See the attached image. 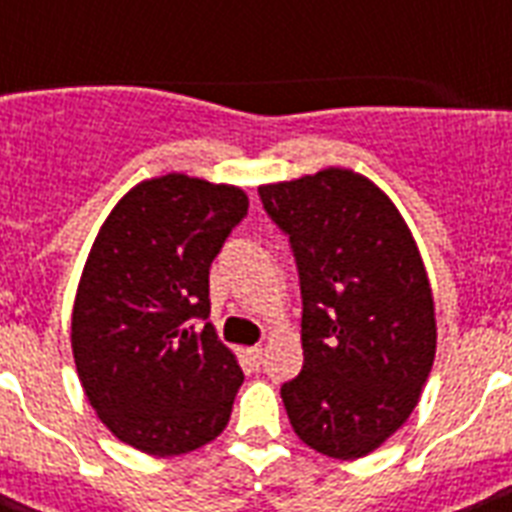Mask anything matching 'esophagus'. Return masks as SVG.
I'll return each instance as SVG.
<instances>
[{
	"label": "esophagus",
	"mask_w": 512,
	"mask_h": 512,
	"mask_svg": "<svg viewBox=\"0 0 512 512\" xmlns=\"http://www.w3.org/2000/svg\"><path fill=\"white\" fill-rule=\"evenodd\" d=\"M244 356H247L249 366H260V361H263V348H260V345H255V348H247L244 350Z\"/></svg>",
	"instance_id": "esophagus-1"
}]
</instances>
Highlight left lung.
Wrapping results in <instances>:
<instances>
[{"mask_svg":"<svg viewBox=\"0 0 512 512\" xmlns=\"http://www.w3.org/2000/svg\"><path fill=\"white\" fill-rule=\"evenodd\" d=\"M289 236L303 295V372L281 385L300 441L356 460L396 433L436 356L420 249L393 201L340 167L257 188Z\"/></svg>","mask_w":512,"mask_h":512,"instance_id":"obj_1","label":"left lung"}]
</instances>
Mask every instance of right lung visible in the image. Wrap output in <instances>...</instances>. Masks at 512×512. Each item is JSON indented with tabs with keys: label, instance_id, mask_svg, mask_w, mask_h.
Returning a JSON list of instances; mask_svg holds the SVG:
<instances>
[{
	"label": "right lung",
	"instance_id": "right-lung-1",
	"mask_svg": "<svg viewBox=\"0 0 512 512\" xmlns=\"http://www.w3.org/2000/svg\"><path fill=\"white\" fill-rule=\"evenodd\" d=\"M247 209L241 188L172 172L135 185L92 244L76 372L103 425L140 452H193L231 420L244 372L207 321L209 265Z\"/></svg>",
	"mask_w": 512,
	"mask_h": 512
}]
</instances>
